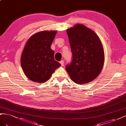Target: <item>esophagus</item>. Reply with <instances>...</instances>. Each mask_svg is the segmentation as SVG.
Instances as JSON below:
<instances>
[{
    "instance_id": "1",
    "label": "esophagus",
    "mask_w": 126,
    "mask_h": 126,
    "mask_svg": "<svg viewBox=\"0 0 126 126\" xmlns=\"http://www.w3.org/2000/svg\"><path fill=\"white\" fill-rule=\"evenodd\" d=\"M60 63L61 64V65L62 66H63L64 65V61L63 60H62L60 61Z\"/></svg>"
}]
</instances>
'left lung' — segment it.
I'll return each instance as SVG.
<instances>
[{"label":"left lung","mask_w":126,"mask_h":126,"mask_svg":"<svg viewBox=\"0 0 126 126\" xmlns=\"http://www.w3.org/2000/svg\"><path fill=\"white\" fill-rule=\"evenodd\" d=\"M66 32L72 53L66 71L77 84L92 81L101 72L105 61L101 41L94 32L82 24L75 25Z\"/></svg>","instance_id":"1"}]
</instances>
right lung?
<instances>
[{
    "instance_id": "right-lung-1",
    "label": "right lung",
    "mask_w": 126,
    "mask_h": 126,
    "mask_svg": "<svg viewBox=\"0 0 126 126\" xmlns=\"http://www.w3.org/2000/svg\"><path fill=\"white\" fill-rule=\"evenodd\" d=\"M56 31H44L34 34L26 42L21 56V66L26 76L37 83L48 80L61 64L54 60L51 48Z\"/></svg>"
}]
</instances>
